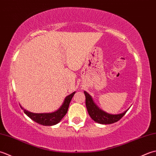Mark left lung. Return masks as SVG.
Instances as JSON below:
<instances>
[{
    "label": "left lung",
    "mask_w": 156,
    "mask_h": 156,
    "mask_svg": "<svg viewBox=\"0 0 156 156\" xmlns=\"http://www.w3.org/2000/svg\"><path fill=\"white\" fill-rule=\"evenodd\" d=\"M85 96V104L89 115L93 119L95 122L103 125H108V124H112L119 121L122 117L125 115L127 112L126 110L125 112L119 114H110L105 112L97 106V105L94 103L93 99L91 96L86 91H84Z\"/></svg>",
    "instance_id": "1"
}]
</instances>
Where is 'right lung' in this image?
Segmentation results:
<instances>
[{"mask_svg": "<svg viewBox=\"0 0 156 156\" xmlns=\"http://www.w3.org/2000/svg\"><path fill=\"white\" fill-rule=\"evenodd\" d=\"M75 94V91L66 96L64 102H63L60 108L55 111V112L51 113H32L23 109L21 106H20L24 111V113L26 114V115L29 116L34 121L44 126H52L58 123L62 120L63 117L65 116V114L68 111L70 101H71L72 98L74 96Z\"/></svg>", "mask_w": 156, "mask_h": 156, "instance_id": "obj_1", "label": "right lung"}]
</instances>
